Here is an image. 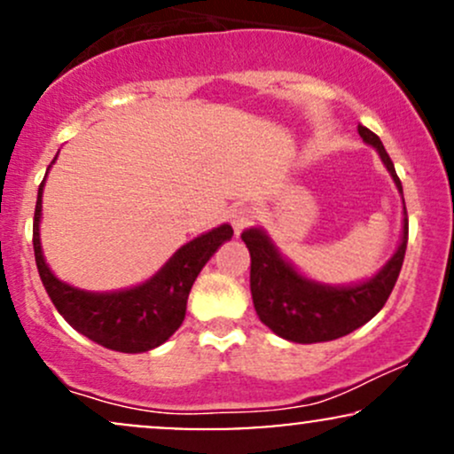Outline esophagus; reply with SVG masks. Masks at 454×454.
<instances>
[{
    "label": "esophagus",
    "mask_w": 454,
    "mask_h": 454,
    "mask_svg": "<svg viewBox=\"0 0 454 454\" xmlns=\"http://www.w3.org/2000/svg\"><path fill=\"white\" fill-rule=\"evenodd\" d=\"M254 220H256V211H254L252 207H247V205H237L231 211V223H232L234 232H237V234H241L245 228L252 226Z\"/></svg>",
    "instance_id": "34e87169"
}]
</instances>
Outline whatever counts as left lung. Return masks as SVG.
<instances>
[{"label": "left lung", "instance_id": "8db88e82", "mask_svg": "<svg viewBox=\"0 0 454 454\" xmlns=\"http://www.w3.org/2000/svg\"><path fill=\"white\" fill-rule=\"evenodd\" d=\"M358 134L364 143L378 151L399 194H403L393 160L388 158L382 140L364 126H358ZM241 239L252 256L249 288H252L254 307L260 320L275 335L288 341H333L372 320L388 301L405 258L408 213H405L403 202V234L393 258L372 279L354 286H326L303 278L281 256L267 232L260 228H249L241 234Z\"/></svg>", "mask_w": 454, "mask_h": 454}]
</instances>
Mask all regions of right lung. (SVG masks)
<instances>
[{
	"mask_svg": "<svg viewBox=\"0 0 454 454\" xmlns=\"http://www.w3.org/2000/svg\"><path fill=\"white\" fill-rule=\"evenodd\" d=\"M55 161V160H53ZM51 168V166H49ZM43 187L34 213V254L46 294L72 328L91 341L117 352H147L168 340L185 317L187 296L192 286L217 247L232 239L228 223L200 234L194 241L176 249L173 258L145 284L117 293H87L72 288L51 273L40 245V215H43Z\"/></svg>",
	"mask_w": 454,
	"mask_h": 454,
	"instance_id": "right-lung-1",
	"label": "right lung"
}]
</instances>
